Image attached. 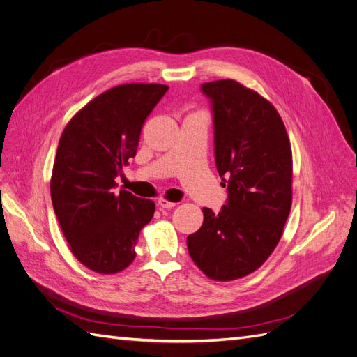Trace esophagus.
Returning a JSON list of instances; mask_svg holds the SVG:
<instances>
[{"instance_id":"34e87169","label":"esophagus","mask_w":357,"mask_h":357,"mask_svg":"<svg viewBox=\"0 0 357 357\" xmlns=\"http://www.w3.org/2000/svg\"><path fill=\"white\" fill-rule=\"evenodd\" d=\"M158 205L160 208H172V207H176V202H172V201H168L167 198H159L158 199Z\"/></svg>"}]
</instances>
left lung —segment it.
Masks as SVG:
<instances>
[{
  "mask_svg": "<svg viewBox=\"0 0 357 357\" xmlns=\"http://www.w3.org/2000/svg\"><path fill=\"white\" fill-rule=\"evenodd\" d=\"M214 119V158L228 202L202 208L188 250L215 282L252 274L274 252L291 207V149L275 107L256 91L226 79L204 83Z\"/></svg>",
  "mask_w": 357,
  "mask_h": 357,
  "instance_id": "8db88e82",
  "label": "left lung"
}]
</instances>
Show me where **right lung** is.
Listing matches in <instances>:
<instances>
[{
    "mask_svg": "<svg viewBox=\"0 0 357 357\" xmlns=\"http://www.w3.org/2000/svg\"><path fill=\"white\" fill-rule=\"evenodd\" d=\"M167 91L158 83L114 86L75 113L61 135L52 204L71 253L91 271L109 275L131 265L138 234L153 218V201L113 188Z\"/></svg>",
    "mask_w": 357,
    "mask_h": 357,
    "instance_id": "obj_1",
    "label": "right lung"
}]
</instances>
